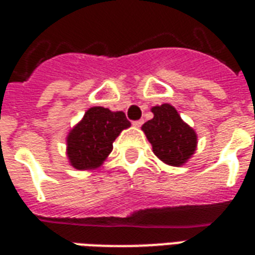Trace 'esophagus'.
<instances>
[{
    "instance_id": "1",
    "label": "esophagus",
    "mask_w": 255,
    "mask_h": 255,
    "mask_svg": "<svg viewBox=\"0 0 255 255\" xmlns=\"http://www.w3.org/2000/svg\"><path fill=\"white\" fill-rule=\"evenodd\" d=\"M132 124H133V127H141V124H143V120H135V122H132Z\"/></svg>"
}]
</instances>
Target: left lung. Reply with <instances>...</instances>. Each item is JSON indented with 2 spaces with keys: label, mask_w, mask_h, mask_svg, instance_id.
I'll list each match as a JSON object with an SVG mask.
<instances>
[{
  "label": "left lung",
  "mask_w": 255,
  "mask_h": 255,
  "mask_svg": "<svg viewBox=\"0 0 255 255\" xmlns=\"http://www.w3.org/2000/svg\"><path fill=\"white\" fill-rule=\"evenodd\" d=\"M152 112L153 119L144 123L141 129L152 144L153 153L165 164L180 167L196 151V132L182 122L170 104L156 106Z\"/></svg>",
  "instance_id": "obj_1"
}]
</instances>
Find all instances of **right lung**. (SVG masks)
<instances>
[{
    "label": "right lung",
    "instance_id": "add662e5",
    "mask_svg": "<svg viewBox=\"0 0 255 255\" xmlns=\"http://www.w3.org/2000/svg\"><path fill=\"white\" fill-rule=\"evenodd\" d=\"M129 126L124 112H112L104 107L90 108L67 136V156L71 165L79 170L100 167L112 151L114 140Z\"/></svg>",
    "mask_w": 255,
    "mask_h": 255
}]
</instances>
